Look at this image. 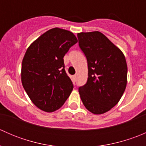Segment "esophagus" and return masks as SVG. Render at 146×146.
<instances>
[{"label": "esophagus", "instance_id": "1", "mask_svg": "<svg viewBox=\"0 0 146 146\" xmlns=\"http://www.w3.org/2000/svg\"><path fill=\"white\" fill-rule=\"evenodd\" d=\"M77 77H78V75H74V76H73V78L75 79V80H76V79H77Z\"/></svg>", "mask_w": 146, "mask_h": 146}]
</instances>
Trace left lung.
Returning a JSON list of instances; mask_svg holds the SVG:
<instances>
[{
    "label": "left lung",
    "instance_id": "1",
    "mask_svg": "<svg viewBox=\"0 0 146 146\" xmlns=\"http://www.w3.org/2000/svg\"><path fill=\"white\" fill-rule=\"evenodd\" d=\"M78 38L88 68V81L78 90L80 99L92 114H104L119 102L126 89V58L120 48L100 32H80Z\"/></svg>",
    "mask_w": 146,
    "mask_h": 146
}]
</instances>
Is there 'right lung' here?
<instances>
[{
  "label": "right lung",
  "instance_id": "obj_1",
  "mask_svg": "<svg viewBox=\"0 0 146 146\" xmlns=\"http://www.w3.org/2000/svg\"><path fill=\"white\" fill-rule=\"evenodd\" d=\"M78 42L73 32L58 27L44 32L28 47L23 59L21 81L29 99L46 112L61 108L73 85L64 57Z\"/></svg>",
  "mask_w": 146,
  "mask_h": 146
}]
</instances>
